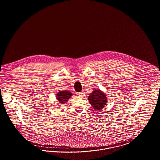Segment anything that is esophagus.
I'll list each match as a JSON object with an SVG mask.
<instances>
[{"label": "esophagus", "mask_w": 160, "mask_h": 160, "mask_svg": "<svg viewBox=\"0 0 160 160\" xmlns=\"http://www.w3.org/2000/svg\"><path fill=\"white\" fill-rule=\"evenodd\" d=\"M77 95H78V97H83V93L82 92H78Z\"/></svg>", "instance_id": "esophagus-1"}]
</instances>
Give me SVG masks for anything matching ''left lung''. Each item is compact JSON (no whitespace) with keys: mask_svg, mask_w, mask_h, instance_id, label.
Wrapping results in <instances>:
<instances>
[{"mask_svg":"<svg viewBox=\"0 0 160 160\" xmlns=\"http://www.w3.org/2000/svg\"><path fill=\"white\" fill-rule=\"evenodd\" d=\"M88 100L94 109L100 110L107 104V97L105 93L99 90H95L92 92L90 96L88 97Z\"/></svg>","mask_w":160,"mask_h":160,"instance_id":"1","label":"left lung"}]
</instances>
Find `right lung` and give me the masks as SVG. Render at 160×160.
Here are the masks:
<instances>
[{
    "instance_id": "add662e5",
    "label": "right lung",
    "mask_w": 160,
    "mask_h": 160,
    "mask_svg": "<svg viewBox=\"0 0 160 160\" xmlns=\"http://www.w3.org/2000/svg\"><path fill=\"white\" fill-rule=\"evenodd\" d=\"M57 99L59 101L61 104H64L68 101L70 97L72 96V93L70 92L65 91H60L57 94Z\"/></svg>"
}]
</instances>
